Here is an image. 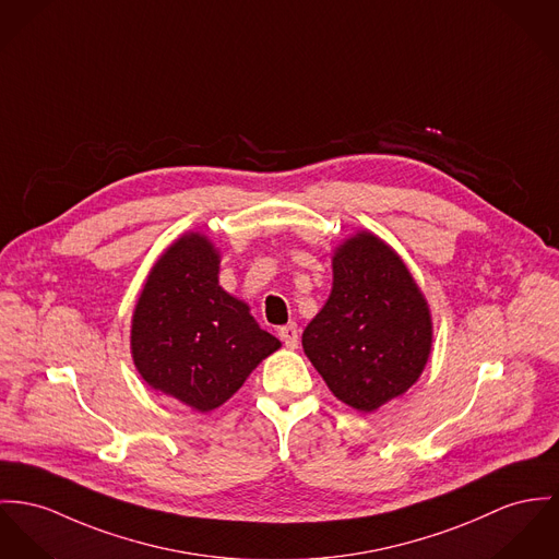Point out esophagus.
Masks as SVG:
<instances>
[{
    "label": "esophagus",
    "mask_w": 559,
    "mask_h": 559,
    "mask_svg": "<svg viewBox=\"0 0 559 559\" xmlns=\"http://www.w3.org/2000/svg\"><path fill=\"white\" fill-rule=\"evenodd\" d=\"M278 336H281V341L285 343V346H289V348H298V344H300V330H298L296 323H289V325L281 328Z\"/></svg>",
    "instance_id": "1"
}]
</instances>
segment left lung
Instances as JSON below:
<instances>
[{"mask_svg":"<svg viewBox=\"0 0 559 559\" xmlns=\"http://www.w3.org/2000/svg\"><path fill=\"white\" fill-rule=\"evenodd\" d=\"M332 294L301 334L330 391L374 413L415 385L433 343L430 304L402 258L361 229L334 249Z\"/></svg>","mask_w":559,"mask_h":559,"instance_id":"obj_1","label":"left lung"}]
</instances>
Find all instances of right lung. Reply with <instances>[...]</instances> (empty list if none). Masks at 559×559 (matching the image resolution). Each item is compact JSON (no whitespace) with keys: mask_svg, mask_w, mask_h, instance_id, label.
<instances>
[{"mask_svg":"<svg viewBox=\"0 0 559 559\" xmlns=\"http://www.w3.org/2000/svg\"><path fill=\"white\" fill-rule=\"evenodd\" d=\"M215 242L187 231L153 263L131 317V359L146 385L198 413L225 404L281 341L218 285Z\"/></svg>","mask_w":559,"mask_h":559,"instance_id":"right-lung-1","label":"right lung"}]
</instances>
